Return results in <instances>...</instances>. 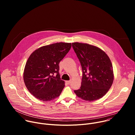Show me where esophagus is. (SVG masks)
I'll list each match as a JSON object with an SVG mask.
<instances>
[{"label": "esophagus", "instance_id": "1", "mask_svg": "<svg viewBox=\"0 0 135 135\" xmlns=\"http://www.w3.org/2000/svg\"><path fill=\"white\" fill-rule=\"evenodd\" d=\"M66 83H67L68 84H70V83H71V81H66Z\"/></svg>", "mask_w": 135, "mask_h": 135}]
</instances>
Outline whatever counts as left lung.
Instances as JSON below:
<instances>
[{"label":"left lung","instance_id":"1","mask_svg":"<svg viewBox=\"0 0 135 135\" xmlns=\"http://www.w3.org/2000/svg\"><path fill=\"white\" fill-rule=\"evenodd\" d=\"M72 46L82 69L81 86L74 92L79 98L89 102L102 98L114 80L108 56L100 49L88 44L73 43Z\"/></svg>","mask_w":135,"mask_h":135}]
</instances>
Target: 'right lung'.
Returning a JSON list of instances; mask_svg holds the SVG:
<instances>
[{"label":"right lung","mask_w":135,"mask_h":135,"mask_svg":"<svg viewBox=\"0 0 135 135\" xmlns=\"http://www.w3.org/2000/svg\"><path fill=\"white\" fill-rule=\"evenodd\" d=\"M71 43H56L33 52L26 62L23 80L36 98L43 102L58 97L65 87L59 75L60 62L68 53Z\"/></svg>","instance_id":"1"}]
</instances>
